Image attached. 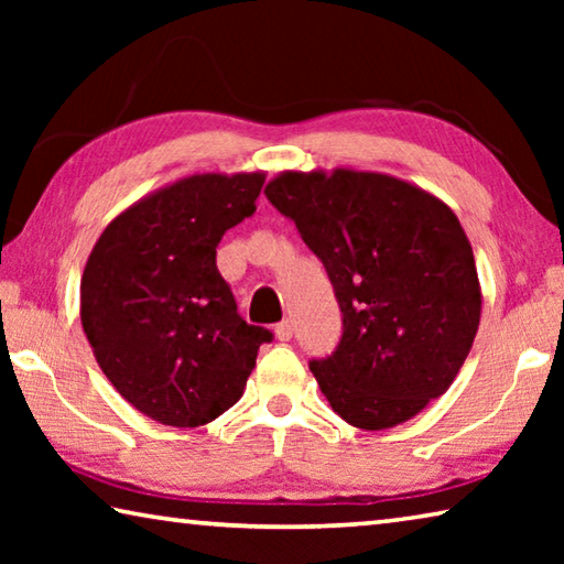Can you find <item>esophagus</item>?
I'll return each instance as SVG.
<instances>
[{
	"instance_id": "34e87169",
	"label": "esophagus",
	"mask_w": 564,
	"mask_h": 564,
	"mask_svg": "<svg viewBox=\"0 0 564 564\" xmlns=\"http://www.w3.org/2000/svg\"><path fill=\"white\" fill-rule=\"evenodd\" d=\"M273 333H275V338H279V340H291L293 338V323L291 321H281L279 326L273 328Z\"/></svg>"
}]
</instances>
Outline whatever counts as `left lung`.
I'll list each match as a JSON object with an SVG mask.
<instances>
[{
  "instance_id": "8db88e82",
  "label": "left lung",
  "mask_w": 564,
  "mask_h": 564,
  "mask_svg": "<svg viewBox=\"0 0 564 564\" xmlns=\"http://www.w3.org/2000/svg\"><path fill=\"white\" fill-rule=\"evenodd\" d=\"M326 265L338 350L311 362L346 423L386 431L460 373L480 326L473 246L453 208L410 181L338 166L281 171L263 191Z\"/></svg>"
}]
</instances>
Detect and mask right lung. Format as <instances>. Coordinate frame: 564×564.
Segmentation results:
<instances>
[{"label": "right lung", "instance_id": "right-lung-1", "mask_svg": "<svg viewBox=\"0 0 564 564\" xmlns=\"http://www.w3.org/2000/svg\"><path fill=\"white\" fill-rule=\"evenodd\" d=\"M265 181L191 174L104 228L82 273V326L104 376L161 425L198 427L243 395L271 333L238 316L216 269L224 234L253 216Z\"/></svg>", "mask_w": 564, "mask_h": 564}]
</instances>
